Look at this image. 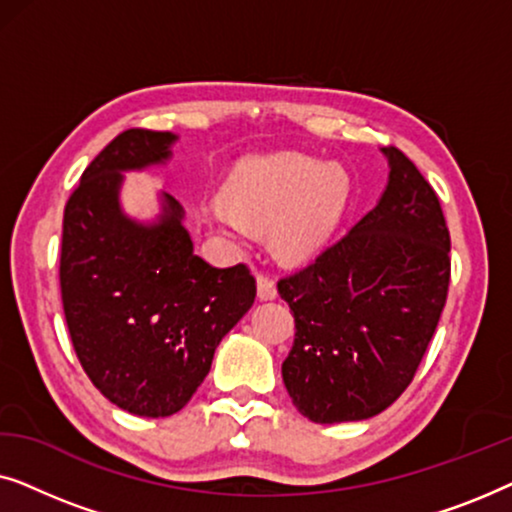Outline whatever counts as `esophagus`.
Segmentation results:
<instances>
[{
    "mask_svg": "<svg viewBox=\"0 0 512 512\" xmlns=\"http://www.w3.org/2000/svg\"><path fill=\"white\" fill-rule=\"evenodd\" d=\"M256 289H258V298H261V300L277 298L275 279H272L270 275H265V272H261V275L256 277Z\"/></svg>",
    "mask_w": 512,
    "mask_h": 512,
    "instance_id": "esophagus-1",
    "label": "esophagus"
}]
</instances>
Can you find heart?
Wrapping results in <instances>:
<instances>
[{
    "label": "heart",
    "mask_w": 512,
    "mask_h": 512,
    "mask_svg": "<svg viewBox=\"0 0 512 512\" xmlns=\"http://www.w3.org/2000/svg\"><path fill=\"white\" fill-rule=\"evenodd\" d=\"M228 212H212L209 226L230 242L247 240V226L270 228L272 244L289 261H303L331 240L349 200L340 165L298 153L256 158L223 186Z\"/></svg>",
    "instance_id": "heart-1"
}]
</instances>
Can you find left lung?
<instances>
[{
	"label": "left lung",
	"instance_id": "obj_1",
	"mask_svg": "<svg viewBox=\"0 0 512 512\" xmlns=\"http://www.w3.org/2000/svg\"><path fill=\"white\" fill-rule=\"evenodd\" d=\"M375 209L307 268L279 279L296 338L282 363L300 415L317 424L380 415L408 389L450 286V230L436 191L396 146Z\"/></svg>",
	"mask_w": 512,
	"mask_h": 512
}]
</instances>
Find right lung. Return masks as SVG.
Segmentation results:
<instances>
[{
    "instance_id": "add662e5",
    "label": "right lung",
    "mask_w": 512,
    "mask_h": 512,
    "mask_svg": "<svg viewBox=\"0 0 512 512\" xmlns=\"http://www.w3.org/2000/svg\"><path fill=\"white\" fill-rule=\"evenodd\" d=\"M174 142L172 132H121L81 174L62 219L60 291L74 352L90 382L139 417H170L191 401L256 298L247 265L214 268L193 254L170 193H160L153 223L121 209V172L167 163Z\"/></svg>"
}]
</instances>
